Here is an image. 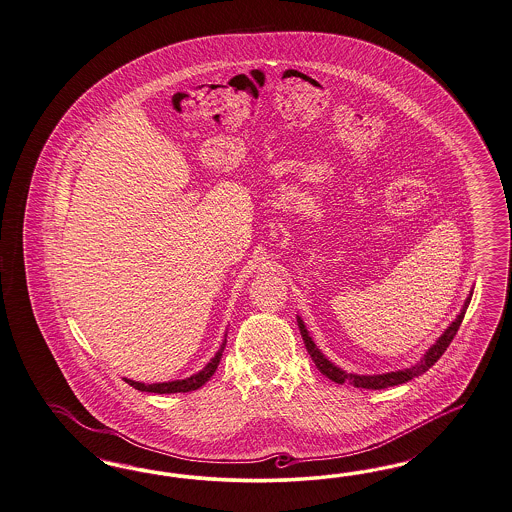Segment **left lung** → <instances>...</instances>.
Segmentation results:
<instances>
[{
	"label": "left lung",
	"instance_id": "1",
	"mask_svg": "<svg viewBox=\"0 0 512 512\" xmlns=\"http://www.w3.org/2000/svg\"><path fill=\"white\" fill-rule=\"evenodd\" d=\"M471 299L472 291L469 293L465 305L461 308V312L457 314V318L451 322L448 329L438 337V341L425 352V356L415 366L406 369H396V371H389V373H377V375H358V373H348L345 369L337 368L333 362H329L328 358L324 356V352L314 345V341L308 335L307 326L301 320V316H297V324H299V329H301V335H303V341H305L308 354L314 360L316 368L320 369V373H324L328 379H331L333 383H339V385L347 383V385H354L358 389L381 390L387 389V387H396V385H404V383H408L411 379L423 375L425 371H429L438 362V358L446 352V348L450 347L457 329H459L463 318H465V312L469 308Z\"/></svg>",
	"mask_w": 512,
	"mask_h": 512
}]
</instances>
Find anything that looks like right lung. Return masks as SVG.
<instances>
[{
	"instance_id": "right-lung-1",
	"label": "right lung",
	"mask_w": 512,
	"mask_h": 512,
	"mask_svg": "<svg viewBox=\"0 0 512 512\" xmlns=\"http://www.w3.org/2000/svg\"><path fill=\"white\" fill-rule=\"evenodd\" d=\"M225 345L226 333L223 345L215 352V356L205 364V368L200 369L198 373H194V375H190V377H186V379L165 381V383H150V385H148V383L133 381V379H127V377H123V379H125V383L131 385L133 389L141 390V392H154V394H175V392H190V390L200 389L202 385H205V383L211 379V375L215 373V369L219 366Z\"/></svg>"
}]
</instances>
